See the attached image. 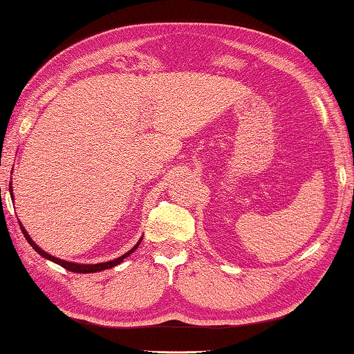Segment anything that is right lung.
Returning a JSON list of instances; mask_svg holds the SVG:
<instances>
[{"label": "right lung", "instance_id": "add662e5", "mask_svg": "<svg viewBox=\"0 0 354 354\" xmlns=\"http://www.w3.org/2000/svg\"><path fill=\"white\" fill-rule=\"evenodd\" d=\"M9 190H10V194H12V183H9ZM10 197H12V200H14V194L10 195ZM20 223V222H19ZM20 228H21V233H24V236L26 238V241L28 243H30V245L32 249H35L39 255L41 257H44V258H47V260H50V261H53V263H56V265H59V266H63L64 269H67V271H72V272H78V274H89V272H99V271H105V269H110V268H115L116 265H120V263L124 260L126 257H129L132 254V252H136L137 250V248H138V244L142 243V239L143 238H140V241L138 243L133 245V248L129 250V252H126L124 255H121V257H118V258H115V260H110V261H104V263H94V265H83V263H74V261H66V260H61V258H56V257H53V255H50V254H47L46 250H42L41 248H39V245L35 243V241L31 239V236L30 234H28V232L25 230V227L21 225L20 223Z\"/></svg>", "mask_w": 354, "mask_h": 354}]
</instances>
